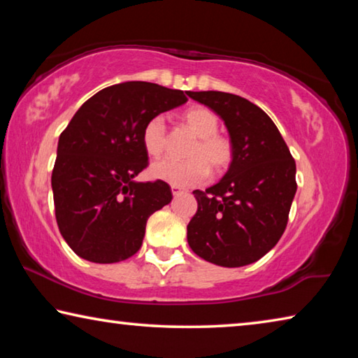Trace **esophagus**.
<instances>
[{
  "label": "esophagus",
  "mask_w": 358,
  "mask_h": 358,
  "mask_svg": "<svg viewBox=\"0 0 358 358\" xmlns=\"http://www.w3.org/2000/svg\"><path fill=\"white\" fill-rule=\"evenodd\" d=\"M186 189H183V187L180 186H172V194L173 196H180V194H185Z\"/></svg>",
  "instance_id": "34e87169"
}]
</instances>
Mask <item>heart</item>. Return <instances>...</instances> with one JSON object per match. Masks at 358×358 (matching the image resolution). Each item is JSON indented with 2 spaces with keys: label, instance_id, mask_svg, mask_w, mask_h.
Here are the masks:
<instances>
[{
  "label": "heart",
  "instance_id": "heart-1",
  "mask_svg": "<svg viewBox=\"0 0 358 358\" xmlns=\"http://www.w3.org/2000/svg\"><path fill=\"white\" fill-rule=\"evenodd\" d=\"M181 121L197 142L192 143L187 156L191 159L177 161L166 157L156 161L150 169L151 177L173 186H194L208 178L210 167L221 173L230 166L234 157L232 142L217 134L220 120L216 113L202 106H192L181 113ZM142 145L151 157H159L167 148V132L161 117L150 118L142 128Z\"/></svg>",
  "mask_w": 358,
  "mask_h": 358
}]
</instances>
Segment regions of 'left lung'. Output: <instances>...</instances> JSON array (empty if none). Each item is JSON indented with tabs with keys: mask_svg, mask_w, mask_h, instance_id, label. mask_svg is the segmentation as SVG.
Instances as JSON below:
<instances>
[{
	"mask_svg": "<svg viewBox=\"0 0 358 358\" xmlns=\"http://www.w3.org/2000/svg\"><path fill=\"white\" fill-rule=\"evenodd\" d=\"M189 98L222 118L234 157L216 185L192 192L197 211L187 243L215 265H250L275 248L287 226L295 161L276 124L252 102L222 92H189Z\"/></svg>",
	"mask_w": 358,
	"mask_h": 358,
	"instance_id": "1",
	"label": "left lung"
}]
</instances>
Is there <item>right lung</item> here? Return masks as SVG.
Here are the masks:
<instances>
[{
  "instance_id": "add662e5",
  "label": "right lung",
  "mask_w": 358,
  "mask_h": 358,
  "mask_svg": "<svg viewBox=\"0 0 358 358\" xmlns=\"http://www.w3.org/2000/svg\"><path fill=\"white\" fill-rule=\"evenodd\" d=\"M186 94L148 82L112 85L78 108L52 172L58 229L78 257L115 264L141 250L148 217L171 203L166 181H136L148 166L142 128Z\"/></svg>"
}]
</instances>
